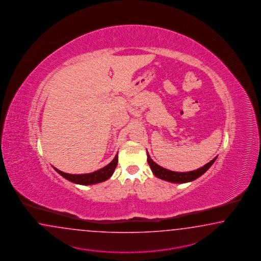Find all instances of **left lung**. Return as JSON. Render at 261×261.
Returning <instances> with one entry per match:
<instances>
[{"instance_id":"8db88e82","label":"left lung","mask_w":261,"mask_h":261,"mask_svg":"<svg viewBox=\"0 0 261 261\" xmlns=\"http://www.w3.org/2000/svg\"><path fill=\"white\" fill-rule=\"evenodd\" d=\"M216 158L217 156L215 157L211 162L206 164L202 168H198L196 170L188 171V172H176V171H171V170L166 169V168L160 167L159 165H157L156 163L152 161L149 152L147 151V161H148L149 166L151 167L152 173L161 180H167V181H170L174 184H185V182H189L192 180H196L212 167V165L215 163Z\"/></svg>"}]
</instances>
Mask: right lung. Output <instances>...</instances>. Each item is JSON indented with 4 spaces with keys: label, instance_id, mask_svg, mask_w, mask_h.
Masks as SVG:
<instances>
[{
    "label": "right lung",
    "instance_id": "1",
    "mask_svg": "<svg viewBox=\"0 0 261 261\" xmlns=\"http://www.w3.org/2000/svg\"><path fill=\"white\" fill-rule=\"evenodd\" d=\"M117 164H118V153L114 157V159L108 166L94 171L93 173L68 174L64 173V172L59 170L56 168H54V169L60 175H62L64 178H65L66 180H70L74 184L82 185V186H91V185L99 184V182H102V181L110 179L111 175L114 172L115 168H116Z\"/></svg>",
    "mask_w": 261,
    "mask_h": 261
}]
</instances>
